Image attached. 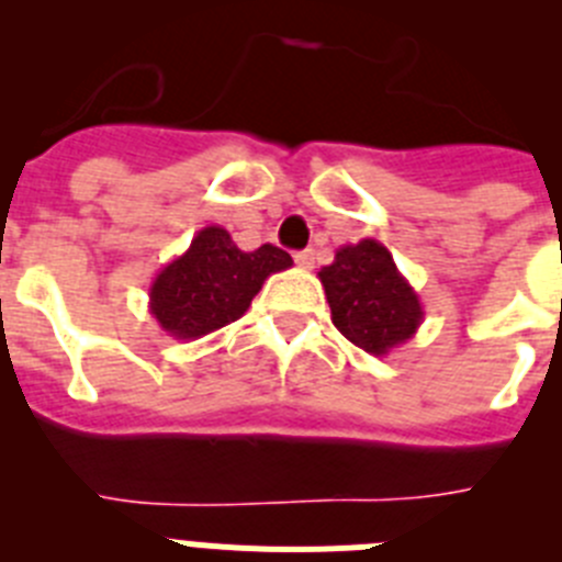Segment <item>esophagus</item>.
<instances>
[{
  "label": "esophagus",
  "instance_id": "34e87169",
  "mask_svg": "<svg viewBox=\"0 0 562 562\" xmlns=\"http://www.w3.org/2000/svg\"><path fill=\"white\" fill-rule=\"evenodd\" d=\"M295 265L301 267V270H310V267L315 265V252H312V250H297L295 252Z\"/></svg>",
  "mask_w": 562,
  "mask_h": 562
}]
</instances>
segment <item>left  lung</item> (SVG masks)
I'll return each mask as SVG.
<instances>
[{"instance_id": "1", "label": "left lung", "mask_w": 562, "mask_h": 562, "mask_svg": "<svg viewBox=\"0 0 562 562\" xmlns=\"http://www.w3.org/2000/svg\"><path fill=\"white\" fill-rule=\"evenodd\" d=\"M317 278L337 331L374 357L408 342L425 317L416 290L376 238L342 245Z\"/></svg>"}]
</instances>
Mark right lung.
<instances>
[{
  "label": "right lung",
  "instance_id": "right-lung-1",
  "mask_svg": "<svg viewBox=\"0 0 562 562\" xmlns=\"http://www.w3.org/2000/svg\"><path fill=\"white\" fill-rule=\"evenodd\" d=\"M290 252L272 245L245 252L220 225L202 227L148 286V310L173 340H196L233 324L272 272L290 270Z\"/></svg>",
  "mask_w": 562,
  "mask_h": 562
}]
</instances>
